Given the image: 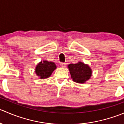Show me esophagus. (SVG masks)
Listing matches in <instances>:
<instances>
[{"instance_id": "1", "label": "esophagus", "mask_w": 124, "mask_h": 124, "mask_svg": "<svg viewBox=\"0 0 124 124\" xmlns=\"http://www.w3.org/2000/svg\"><path fill=\"white\" fill-rule=\"evenodd\" d=\"M60 65L62 67H65L67 65H66V63H64V62H61V63H60Z\"/></svg>"}]
</instances>
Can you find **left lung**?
Instances as JSON below:
<instances>
[{
  "label": "left lung",
  "mask_w": 124,
  "mask_h": 124,
  "mask_svg": "<svg viewBox=\"0 0 124 124\" xmlns=\"http://www.w3.org/2000/svg\"><path fill=\"white\" fill-rule=\"evenodd\" d=\"M70 74L74 82L78 83H83L89 79L92 74L91 68L87 65L82 62L68 65Z\"/></svg>",
  "instance_id": "obj_1"
}]
</instances>
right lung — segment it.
Wrapping results in <instances>:
<instances>
[{
	"instance_id": "1",
	"label": "right lung",
	"mask_w": 124,
	"mask_h": 124,
	"mask_svg": "<svg viewBox=\"0 0 124 124\" xmlns=\"http://www.w3.org/2000/svg\"><path fill=\"white\" fill-rule=\"evenodd\" d=\"M56 68V66L54 62L43 61V62L41 61L37 66L35 72L41 78H46L51 76Z\"/></svg>"
}]
</instances>
